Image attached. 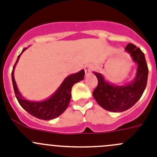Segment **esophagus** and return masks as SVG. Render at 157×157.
Here are the masks:
<instances>
[{"instance_id":"34e87169","label":"esophagus","mask_w":157,"mask_h":157,"mask_svg":"<svg viewBox=\"0 0 157 157\" xmlns=\"http://www.w3.org/2000/svg\"><path fill=\"white\" fill-rule=\"evenodd\" d=\"M92 69H93V67H92V65H90V64H87V65H86L85 67H84V70H85L86 76L90 75V73H91L92 71Z\"/></svg>"}]
</instances>
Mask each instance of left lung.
Wrapping results in <instances>:
<instances>
[{"label": "left lung", "mask_w": 157, "mask_h": 157, "mask_svg": "<svg viewBox=\"0 0 157 157\" xmlns=\"http://www.w3.org/2000/svg\"><path fill=\"white\" fill-rule=\"evenodd\" d=\"M125 50L137 64L136 77L131 83L115 85L105 80L100 73L94 72L98 84L94 90L93 96L101 107L109 112H121L132 108L140 99L147 83L149 70L144 53L132 43L127 45Z\"/></svg>", "instance_id": "8db88e82"}]
</instances>
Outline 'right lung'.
<instances>
[{
    "mask_svg": "<svg viewBox=\"0 0 157 157\" xmlns=\"http://www.w3.org/2000/svg\"><path fill=\"white\" fill-rule=\"evenodd\" d=\"M26 49L27 48H25L21 53L17 56V61L13 67L12 73H11L13 87H14L16 98L20 105L32 116L42 120H48V121L52 120L59 117L61 114L65 112V110L67 109L70 104V98H71L72 87L76 83L83 80L85 72L83 70H82L78 73L70 74L68 77H66L60 86L49 98L44 101H29L24 98V97L19 92L14 77V71L16 64H17L22 52Z\"/></svg>",
    "mask_w": 157,
    "mask_h": 157,
    "instance_id": "obj_1",
    "label": "right lung"
}]
</instances>
